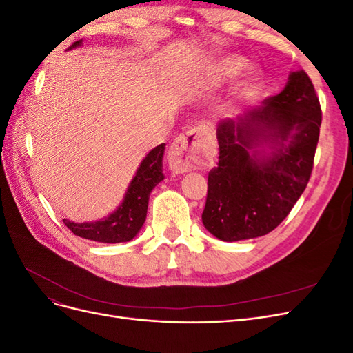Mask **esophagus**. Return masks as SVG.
<instances>
[{
    "label": "esophagus",
    "mask_w": 353,
    "mask_h": 353,
    "mask_svg": "<svg viewBox=\"0 0 353 353\" xmlns=\"http://www.w3.org/2000/svg\"><path fill=\"white\" fill-rule=\"evenodd\" d=\"M200 134V128H193L176 138L168 154L170 169L178 174H184L197 166V140Z\"/></svg>",
    "instance_id": "34e87169"
}]
</instances>
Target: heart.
<instances>
[{
	"instance_id": "1",
	"label": "heart",
	"mask_w": 353,
	"mask_h": 353,
	"mask_svg": "<svg viewBox=\"0 0 353 353\" xmlns=\"http://www.w3.org/2000/svg\"><path fill=\"white\" fill-rule=\"evenodd\" d=\"M248 69V63L245 60L240 59V57H227V59H222L216 63L215 66V73H216V78L219 81H231L244 70ZM256 92H258V83L254 81H248V82H243L240 83L239 87L234 90L232 94V101L231 104H241L245 101H250L252 99H254Z\"/></svg>"
}]
</instances>
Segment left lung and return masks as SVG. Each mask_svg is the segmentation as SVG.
Masks as SVG:
<instances>
[{"instance_id":"8db88e82","label":"left lung","mask_w":353,"mask_h":353,"mask_svg":"<svg viewBox=\"0 0 353 353\" xmlns=\"http://www.w3.org/2000/svg\"><path fill=\"white\" fill-rule=\"evenodd\" d=\"M321 105L305 70L237 119L218 122L219 162L201 221L222 241L265 236L290 213L314 168Z\"/></svg>"}]
</instances>
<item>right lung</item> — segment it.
<instances>
[{
    "mask_svg": "<svg viewBox=\"0 0 353 353\" xmlns=\"http://www.w3.org/2000/svg\"><path fill=\"white\" fill-rule=\"evenodd\" d=\"M79 46H82V39L73 42L68 50ZM163 153L165 144H160L143 159L140 168L137 169V174L126 190L121 206L110 213L108 218L82 223L63 219L65 225L74 236L91 241L110 244L131 241L141 230L145 221L152 190L165 178L162 172Z\"/></svg>",
    "mask_w": 353,
    "mask_h": 353,
    "instance_id": "add662e5",
    "label": "right lung"
}]
</instances>
